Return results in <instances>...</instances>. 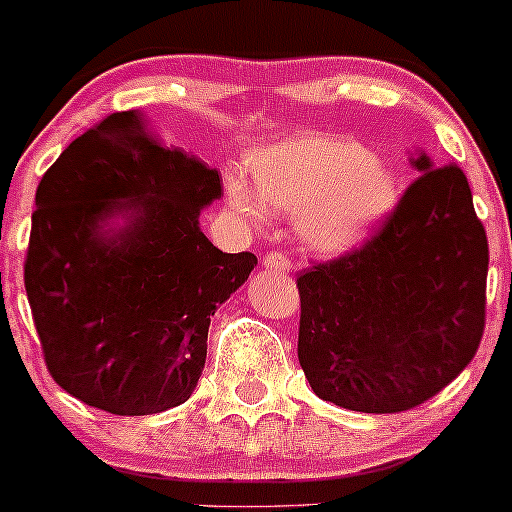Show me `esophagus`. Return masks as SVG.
<instances>
[{
	"instance_id": "obj_1",
	"label": "esophagus",
	"mask_w": 512,
	"mask_h": 512,
	"mask_svg": "<svg viewBox=\"0 0 512 512\" xmlns=\"http://www.w3.org/2000/svg\"><path fill=\"white\" fill-rule=\"evenodd\" d=\"M262 265L269 272H289L291 269L289 257L282 255V252H267V255H262Z\"/></svg>"
}]
</instances>
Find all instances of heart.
<instances>
[{"mask_svg":"<svg viewBox=\"0 0 512 512\" xmlns=\"http://www.w3.org/2000/svg\"><path fill=\"white\" fill-rule=\"evenodd\" d=\"M252 174L257 184L228 174L230 206L257 226L272 206L291 213L301 243L323 255L362 243L398 201L393 167L352 138L306 133L274 143L252 155Z\"/></svg>","mask_w":512,"mask_h":512,"instance_id":"heart-1","label":"heart"}]
</instances>
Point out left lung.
<instances>
[{"instance_id":"1","label":"left lung","mask_w":512,"mask_h":512,"mask_svg":"<svg viewBox=\"0 0 512 512\" xmlns=\"http://www.w3.org/2000/svg\"><path fill=\"white\" fill-rule=\"evenodd\" d=\"M420 172L357 250L303 269L299 362L313 393L362 413L420 406L462 374L486 320L488 240L466 174Z\"/></svg>"}]
</instances>
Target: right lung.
Returning <instances> with one entry per match:
<instances>
[{
  "label": "right lung",
  "mask_w": 512,
  "mask_h": 512,
  "mask_svg": "<svg viewBox=\"0 0 512 512\" xmlns=\"http://www.w3.org/2000/svg\"><path fill=\"white\" fill-rule=\"evenodd\" d=\"M218 170L165 148L140 111L72 140L36 189L24 284L55 384L114 415L187 401L211 316L257 265L201 233Z\"/></svg>",
  "instance_id": "right-lung-1"
}]
</instances>
